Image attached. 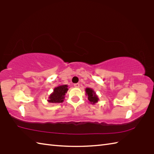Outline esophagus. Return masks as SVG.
<instances>
[{
    "instance_id": "1",
    "label": "esophagus",
    "mask_w": 154,
    "mask_h": 154,
    "mask_svg": "<svg viewBox=\"0 0 154 154\" xmlns=\"http://www.w3.org/2000/svg\"><path fill=\"white\" fill-rule=\"evenodd\" d=\"M79 86H80V84L79 83H75L74 84V87H76V88L79 87Z\"/></svg>"
}]
</instances>
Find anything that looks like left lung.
<instances>
[{
	"instance_id": "left-lung-1",
	"label": "left lung",
	"mask_w": 154,
	"mask_h": 154,
	"mask_svg": "<svg viewBox=\"0 0 154 154\" xmlns=\"http://www.w3.org/2000/svg\"><path fill=\"white\" fill-rule=\"evenodd\" d=\"M85 91L87 95L88 96V100H89V102L91 104H94L98 102V100H99V97H98V96L96 94V93L94 92L93 89H91V88H87L85 89Z\"/></svg>"
}]
</instances>
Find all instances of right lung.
Instances as JSON below:
<instances>
[{"label": "right lung", "mask_w": 154, "mask_h": 154, "mask_svg": "<svg viewBox=\"0 0 154 154\" xmlns=\"http://www.w3.org/2000/svg\"><path fill=\"white\" fill-rule=\"evenodd\" d=\"M67 87L68 86L67 85H63L55 87L54 92L48 98V102L51 103H60L63 102L65 93H67L68 91Z\"/></svg>", "instance_id": "obj_1"}]
</instances>
